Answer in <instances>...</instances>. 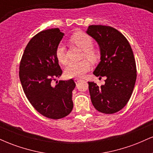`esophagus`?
<instances>
[{
    "instance_id": "esophagus-1",
    "label": "esophagus",
    "mask_w": 153,
    "mask_h": 153,
    "mask_svg": "<svg viewBox=\"0 0 153 153\" xmlns=\"http://www.w3.org/2000/svg\"><path fill=\"white\" fill-rule=\"evenodd\" d=\"M80 80H81V79H80V78H75L74 79V81H75V83H78V82L79 81H80Z\"/></svg>"
}]
</instances>
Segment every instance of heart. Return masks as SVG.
<instances>
[{
  "mask_svg": "<svg viewBox=\"0 0 153 153\" xmlns=\"http://www.w3.org/2000/svg\"><path fill=\"white\" fill-rule=\"evenodd\" d=\"M71 41L82 50L83 54L89 60L95 62L98 59V54L94 49L92 48L93 40L90 36L82 32L75 33L71 36ZM56 57L59 62L65 64L68 61L66 54V49L64 43L61 42L56 49ZM91 69V63L87 59L79 62H69L65 69V75L67 78L82 77Z\"/></svg>",
  "mask_w": 153,
  "mask_h": 153,
  "instance_id": "obj_1",
  "label": "heart"
}]
</instances>
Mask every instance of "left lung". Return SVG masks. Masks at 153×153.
<instances>
[{"mask_svg":"<svg viewBox=\"0 0 153 153\" xmlns=\"http://www.w3.org/2000/svg\"><path fill=\"white\" fill-rule=\"evenodd\" d=\"M86 33L97 42L101 53L94 74L106 78L100 87L88 82L91 102L101 113H116L126 106L135 85L137 69L132 50L125 36L111 26L91 25Z\"/></svg>","mask_w":153,"mask_h":153,"instance_id":"8db88e82","label":"left lung"}]
</instances>
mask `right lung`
Masks as SVG:
<instances>
[{"instance_id": "obj_1", "label": "right lung", "mask_w": 153, "mask_h": 153, "mask_svg": "<svg viewBox=\"0 0 153 153\" xmlns=\"http://www.w3.org/2000/svg\"><path fill=\"white\" fill-rule=\"evenodd\" d=\"M63 36L58 28L40 31L26 45L19 66V78L26 98L39 113L52 119L66 117L73 108L74 80L52 83L62 73L55 52Z\"/></svg>"}]
</instances>
